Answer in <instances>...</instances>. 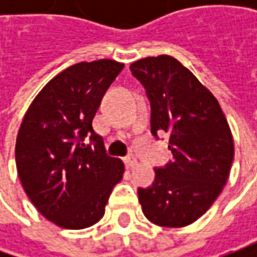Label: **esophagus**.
<instances>
[{
  "instance_id": "esophagus-1",
  "label": "esophagus",
  "mask_w": 257,
  "mask_h": 257,
  "mask_svg": "<svg viewBox=\"0 0 257 257\" xmlns=\"http://www.w3.org/2000/svg\"><path fill=\"white\" fill-rule=\"evenodd\" d=\"M124 163H125V166H127L128 169H132V167H134V166L137 164V159H136L134 154H128V156L124 159Z\"/></svg>"
}]
</instances>
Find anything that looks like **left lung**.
<instances>
[{
    "label": "left lung",
    "instance_id": "left-lung-1",
    "mask_svg": "<svg viewBox=\"0 0 257 257\" xmlns=\"http://www.w3.org/2000/svg\"><path fill=\"white\" fill-rule=\"evenodd\" d=\"M152 105V134L170 136L173 162L154 169L156 179L139 189L144 216L157 226L183 227L210 209L229 179L233 136L220 104L189 68L170 55L130 65Z\"/></svg>",
    "mask_w": 257,
    "mask_h": 257
}]
</instances>
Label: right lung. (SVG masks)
Masks as SVG:
<instances>
[{
	"instance_id": "obj_1",
	"label": "right lung",
	"mask_w": 257,
	"mask_h": 257,
	"mask_svg": "<svg viewBox=\"0 0 257 257\" xmlns=\"http://www.w3.org/2000/svg\"><path fill=\"white\" fill-rule=\"evenodd\" d=\"M114 60L71 65L48 81L25 113L15 143L17 172L37 210L64 229H85L104 216L124 164L105 153L93 118L123 70ZM90 137L92 143L85 145Z\"/></svg>"
}]
</instances>
